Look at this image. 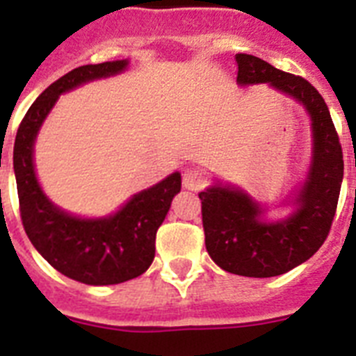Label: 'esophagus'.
<instances>
[{
  "label": "esophagus",
  "mask_w": 356,
  "mask_h": 356,
  "mask_svg": "<svg viewBox=\"0 0 356 356\" xmlns=\"http://www.w3.org/2000/svg\"><path fill=\"white\" fill-rule=\"evenodd\" d=\"M183 184L188 190L197 192V190H202L208 184V175L201 168H188L183 175Z\"/></svg>",
  "instance_id": "34e87169"
}]
</instances>
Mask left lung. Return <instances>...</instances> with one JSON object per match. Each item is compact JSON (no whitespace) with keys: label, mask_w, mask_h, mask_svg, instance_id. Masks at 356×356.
Returning a JSON list of instances; mask_svg holds the SVG:
<instances>
[{"label":"left lung","mask_w":356,"mask_h":356,"mask_svg":"<svg viewBox=\"0 0 356 356\" xmlns=\"http://www.w3.org/2000/svg\"><path fill=\"white\" fill-rule=\"evenodd\" d=\"M235 61L238 85L268 83L302 103L312 115V168L291 217L266 222L261 206L235 186L217 184L199 193L206 250L215 264L228 273L264 279L288 273L324 244L337 211L344 159L327 104L312 83L250 54H237Z\"/></svg>","instance_id":"8db88e82"}]
</instances>
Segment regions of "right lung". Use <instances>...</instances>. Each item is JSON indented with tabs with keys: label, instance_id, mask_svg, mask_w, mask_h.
<instances>
[{
	"label": "right lung",
	"instance_id": "right-lung-1",
	"mask_svg": "<svg viewBox=\"0 0 356 356\" xmlns=\"http://www.w3.org/2000/svg\"><path fill=\"white\" fill-rule=\"evenodd\" d=\"M128 61H106L74 68L32 103L14 143V172L21 222L43 259L68 279L90 286L127 282L145 273L155 257V234L181 192V173L134 195L115 215L79 219L47 199L34 172L35 136L63 92L99 77L119 74Z\"/></svg>",
	"mask_w": 356,
	"mask_h": 356
}]
</instances>
